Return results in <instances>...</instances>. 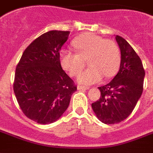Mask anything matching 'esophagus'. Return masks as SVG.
Masks as SVG:
<instances>
[{
    "instance_id": "34e87169",
    "label": "esophagus",
    "mask_w": 153,
    "mask_h": 153,
    "mask_svg": "<svg viewBox=\"0 0 153 153\" xmlns=\"http://www.w3.org/2000/svg\"><path fill=\"white\" fill-rule=\"evenodd\" d=\"M77 88H78L79 90H88V89H89V88H88V87L80 86V85H79V86L77 87Z\"/></svg>"
}]
</instances>
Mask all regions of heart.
Listing matches in <instances>:
<instances>
[{"label":"heart","instance_id":"heart-1","mask_svg":"<svg viewBox=\"0 0 153 153\" xmlns=\"http://www.w3.org/2000/svg\"><path fill=\"white\" fill-rule=\"evenodd\" d=\"M77 51H60L59 59L61 67L70 76H77L84 66V60L90 66L78 77L81 84L90 85L102 79L103 76L110 78L118 71L120 64V52L115 42L103 39L98 35L87 33L73 41Z\"/></svg>","mask_w":153,"mask_h":153}]
</instances>
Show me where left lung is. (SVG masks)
<instances>
[{
	"label": "left lung",
	"mask_w": 153,
	"mask_h": 153,
	"mask_svg": "<svg viewBox=\"0 0 153 153\" xmlns=\"http://www.w3.org/2000/svg\"><path fill=\"white\" fill-rule=\"evenodd\" d=\"M120 50V65L109 83L99 87V100L92 103L95 115L104 124H116L128 117L134 109L143 89L145 71L139 58L127 41L116 35Z\"/></svg>",
	"instance_id": "1"
}]
</instances>
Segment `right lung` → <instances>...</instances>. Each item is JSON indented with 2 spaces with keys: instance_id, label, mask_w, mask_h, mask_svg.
I'll return each instance as SVG.
<instances>
[{
  "instance_id": "obj_1",
  "label": "right lung",
  "mask_w": 153,
  "mask_h": 153,
  "mask_svg": "<svg viewBox=\"0 0 153 153\" xmlns=\"http://www.w3.org/2000/svg\"><path fill=\"white\" fill-rule=\"evenodd\" d=\"M69 31H51L36 38L16 67L14 92L28 118L38 124L56 121L70 105L77 87L62 70L60 51Z\"/></svg>"
}]
</instances>
